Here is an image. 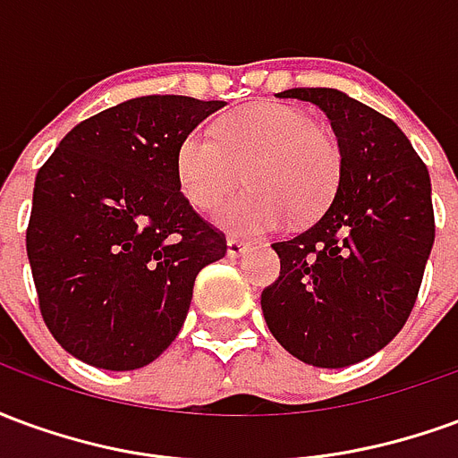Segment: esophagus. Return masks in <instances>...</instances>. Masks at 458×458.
Listing matches in <instances>:
<instances>
[{
	"mask_svg": "<svg viewBox=\"0 0 458 458\" xmlns=\"http://www.w3.org/2000/svg\"><path fill=\"white\" fill-rule=\"evenodd\" d=\"M248 252V245L242 242V240H235V238H228V258H240V255H245Z\"/></svg>",
	"mask_w": 458,
	"mask_h": 458,
	"instance_id": "34e87169",
	"label": "esophagus"
}]
</instances>
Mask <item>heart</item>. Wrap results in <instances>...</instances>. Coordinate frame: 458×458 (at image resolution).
Here are the masks:
<instances>
[{
  "label": "heart",
  "instance_id": "1",
  "mask_svg": "<svg viewBox=\"0 0 458 458\" xmlns=\"http://www.w3.org/2000/svg\"><path fill=\"white\" fill-rule=\"evenodd\" d=\"M242 171L252 189L220 203L213 220L235 238H258L327 210L341 181V151L307 113L279 103L240 107L216 131L199 127L181 140L176 179L191 206L213 208Z\"/></svg>",
  "mask_w": 458,
  "mask_h": 458
}]
</instances>
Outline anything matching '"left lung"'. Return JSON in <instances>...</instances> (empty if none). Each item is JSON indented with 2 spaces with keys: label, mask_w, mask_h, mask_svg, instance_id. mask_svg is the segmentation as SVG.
Here are the masks:
<instances>
[{
  "label": "left lung",
  "mask_w": 458,
  "mask_h": 458,
  "mask_svg": "<svg viewBox=\"0 0 458 458\" xmlns=\"http://www.w3.org/2000/svg\"><path fill=\"white\" fill-rule=\"evenodd\" d=\"M336 131L341 181L327 213L275 242L279 279L262 314L289 353L317 368L360 363L390 344L414 307L434 245L432 183L390 117L334 88H292Z\"/></svg>",
  "instance_id": "left-lung-1"
}]
</instances>
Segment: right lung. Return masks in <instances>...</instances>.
I'll list each match as a JSON object with an SVG mask.
<instances>
[{
	"label": "right lung",
	"instance_id": "add662e5",
	"mask_svg": "<svg viewBox=\"0 0 458 458\" xmlns=\"http://www.w3.org/2000/svg\"><path fill=\"white\" fill-rule=\"evenodd\" d=\"M223 100L134 98L75 124L36 174L26 255L46 327L95 368L134 370L179 336L225 235L176 179L181 140Z\"/></svg>",
	"mask_w": 458,
	"mask_h": 458
}]
</instances>
